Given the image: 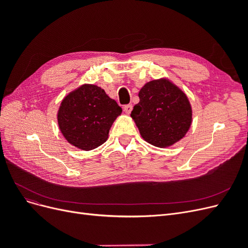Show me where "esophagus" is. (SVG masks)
<instances>
[{"instance_id":"obj_1","label":"esophagus","mask_w":248,"mask_h":248,"mask_svg":"<svg viewBox=\"0 0 248 248\" xmlns=\"http://www.w3.org/2000/svg\"><path fill=\"white\" fill-rule=\"evenodd\" d=\"M124 111L126 112V114H130L131 110H132V106L131 104H126V106H124Z\"/></svg>"}]
</instances>
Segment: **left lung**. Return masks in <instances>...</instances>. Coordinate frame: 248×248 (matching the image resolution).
<instances>
[{
    "instance_id": "left-lung-1",
    "label": "left lung",
    "mask_w": 248,
    "mask_h": 248,
    "mask_svg": "<svg viewBox=\"0 0 248 248\" xmlns=\"http://www.w3.org/2000/svg\"><path fill=\"white\" fill-rule=\"evenodd\" d=\"M139 97L131 117L142 139L155 147L167 148L184 138L192 120L185 93L169 79L161 78L147 82Z\"/></svg>"
}]
</instances>
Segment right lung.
<instances>
[{
	"label": "right lung",
	"mask_w": 248,
	"mask_h": 248,
	"mask_svg": "<svg viewBox=\"0 0 248 248\" xmlns=\"http://www.w3.org/2000/svg\"><path fill=\"white\" fill-rule=\"evenodd\" d=\"M122 108L95 85H82L67 95L58 111L64 138L85 151L102 145Z\"/></svg>",
	"instance_id": "add662e5"
}]
</instances>
